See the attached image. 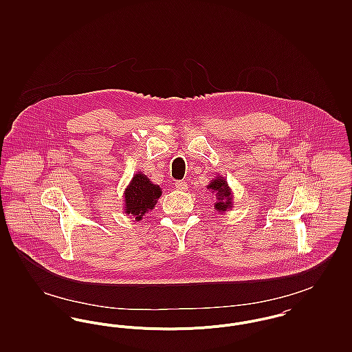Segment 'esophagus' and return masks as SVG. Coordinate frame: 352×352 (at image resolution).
<instances>
[{
  "label": "esophagus",
  "mask_w": 352,
  "mask_h": 352,
  "mask_svg": "<svg viewBox=\"0 0 352 352\" xmlns=\"http://www.w3.org/2000/svg\"><path fill=\"white\" fill-rule=\"evenodd\" d=\"M175 187H177L179 191H186V190L188 188V184H187V182H184V181H178V182L175 184Z\"/></svg>",
  "instance_id": "obj_1"
}]
</instances>
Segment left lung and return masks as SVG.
I'll return each instance as SVG.
<instances>
[{
	"mask_svg": "<svg viewBox=\"0 0 352 352\" xmlns=\"http://www.w3.org/2000/svg\"><path fill=\"white\" fill-rule=\"evenodd\" d=\"M207 188L217 198V201L214 204L217 211L223 214V212L228 211L230 208H232V206H234L232 190L228 186V182H227V179L224 177L218 175L217 178H214L210 184H207Z\"/></svg>",
	"mask_w": 352,
	"mask_h": 352,
	"instance_id": "1",
	"label": "left lung"
}]
</instances>
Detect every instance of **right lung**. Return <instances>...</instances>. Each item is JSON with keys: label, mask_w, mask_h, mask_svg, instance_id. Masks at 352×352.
Masks as SVG:
<instances>
[{"label": "right lung", "mask_w": 352, "mask_h": 352, "mask_svg": "<svg viewBox=\"0 0 352 352\" xmlns=\"http://www.w3.org/2000/svg\"><path fill=\"white\" fill-rule=\"evenodd\" d=\"M161 195L162 188L153 184L145 174L137 171L124 191V212L140 221L155 207Z\"/></svg>", "instance_id": "right-lung-1"}]
</instances>
